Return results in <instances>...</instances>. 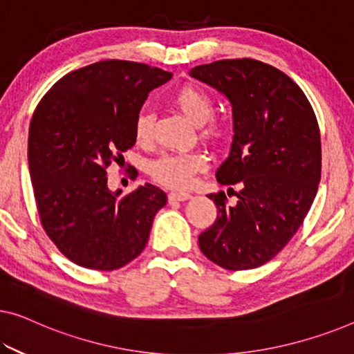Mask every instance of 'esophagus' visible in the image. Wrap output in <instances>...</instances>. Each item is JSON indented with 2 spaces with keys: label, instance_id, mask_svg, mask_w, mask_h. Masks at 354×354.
<instances>
[{
  "label": "esophagus",
  "instance_id": "34e87169",
  "mask_svg": "<svg viewBox=\"0 0 354 354\" xmlns=\"http://www.w3.org/2000/svg\"><path fill=\"white\" fill-rule=\"evenodd\" d=\"M192 198V194L187 192H172L169 193V201L171 203H176V201H187Z\"/></svg>",
  "mask_w": 354,
  "mask_h": 354
}]
</instances>
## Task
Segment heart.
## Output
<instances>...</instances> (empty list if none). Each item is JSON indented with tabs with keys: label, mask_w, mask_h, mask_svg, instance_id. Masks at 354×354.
<instances>
[{
	"label": "heart",
	"mask_w": 354,
	"mask_h": 354,
	"mask_svg": "<svg viewBox=\"0 0 354 354\" xmlns=\"http://www.w3.org/2000/svg\"><path fill=\"white\" fill-rule=\"evenodd\" d=\"M172 102L189 122L203 124L214 115V101L203 88L194 85H185L176 91ZM153 117L149 112H140L134 123L136 142L144 145L151 140ZM225 133L220 122L212 120L204 124L203 134L209 139H218ZM205 167V158L199 151H185V153H166L150 162V176L166 187L185 188L193 180L196 172Z\"/></svg>",
	"instance_id": "heart-1"
}]
</instances>
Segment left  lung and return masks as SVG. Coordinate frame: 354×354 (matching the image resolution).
Returning <instances> with one entry per match:
<instances>
[{
    "mask_svg": "<svg viewBox=\"0 0 354 354\" xmlns=\"http://www.w3.org/2000/svg\"><path fill=\"white\" fill-rule=\"evenodd\" d=\"M189 75L230 101L234 136L216 180L241 188L234 205H226L223 192L209 194L218 216L199 236V248L223 269L259 268L290 242L317 196V117L285 73L258 59H220L193 68Z\"/></svg>",
    "mask_w": 354,
    "mask_h": 354,
    "instance_id": "obj_1",
    "label": "left lung"
}]
</instances>
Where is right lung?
I'll return each instance as SVG.
<instances>
[{
  "label": "right lung",
  "mask_w": 354,
  "mask_h": 354,
  "mask_svg": "<svg viewBox=\"0 0 354 354\" xmlns=\"http://www.w3.org/2000/svg\"><path fill=\"white\" fill-rule=\"evenodd\" d=\"M171 77L144 63L104 59L59 79L32 113L28 165L41 223L82 268L115 270L138 258L167 203L150 183L120 198L106 169L123 161L147 96Z\"/></svg>",
  "instance_id": "1"
}]
</instances>
